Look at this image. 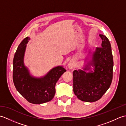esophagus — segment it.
Masks as SVG:
<instances>
[{"instance_id": "1", "label": "esophagus", "mask_w": 126, "mask_h": 126, "mask_svg": "<svg viewBox=\"0 0 126 126\" xmlns=\"http://www.w3.org/2000/svg\"><path fill=\"white\" fill-rule=\"evenodd\" d=\"M74 66H75V62L73 60H71L69 62L68 67L70 69H73Z\"/></svg>"}]
</instances>
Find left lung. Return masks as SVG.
<instances>
[{"mask_svg": "<svg viewBox=\"0 0 126 126\" xmlns=\"http://www.w3.org/2000/svg\"><path fill=\"white\" fill-rule=\"evenodd\" d=\"M99 36L102 40L101 47L96 48L83 70L73 71L74 92L82 101L93 102L100 100L113 79L114 63L110 42L106 36Z\"/></svg>", "mask_w": 126, "mask_h": 126, "instance_id": "1", "label": "left lung"}]
</instances>
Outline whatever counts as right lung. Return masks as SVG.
Instances as JSON below:
<instances>
[{
  "label": "right lung",
  "mask_w": 126,
  "mask_h": 126,
  "mask_svg": "<svg viewBox=\"0 0 126 126\" xmlns=\"http://www.w3.org/2000/svg\"><path fill=\"white\" fill-rule=\"evenodd\" d=\"M30 40L27 37L17 48L13 61V81L18 92L30 103L42 104L51 101L55 94V85L66 71L62 66L52 69L43 77L31 76L24 63L26 44Z\"/></svg>",
  "instance_id": "obj_1"
}]
</instances>
